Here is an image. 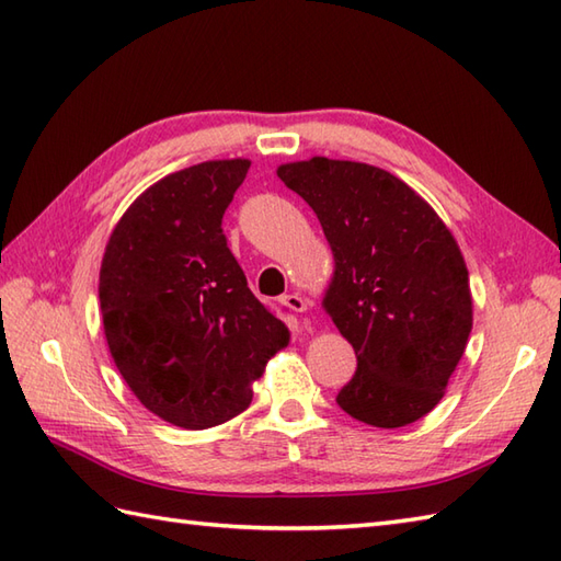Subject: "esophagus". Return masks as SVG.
I'll list each match as a JSON object with an SVG mask.
<instances>
[{
	"label": "esophagus",
	"mask_w": 561,
	"mask_h": 561,
	"mask_svg": "<svg viewBox=\"0 0 561 561\" xmlns=\"http://www.w3.org/2000/svg\"><path fill=\"white\" fill-rule=\"evenodd\" d=\"M282 304L289 308V311H294V313H306L308 311V301L304 299V296H299V294H284L282 296Z\"/></svg>",
	"instance_id": "34e87169"
}]
</instances>
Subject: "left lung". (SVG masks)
<instances>
[{
  "instance_id": "left-lung-1",
  "label": "left lung",
  "mask_w": 561,
  "mask_h": 561,
  "mask_svg": "<svg viewBox=\"0 0 561 561\" xmlns=\"http://www.w3.org/2000/svg\"><path fill=\"white\" fill-rule=\"evenodd\" d=\"M277 175L316 211L335 260L323 308L356 354L337 404L378 428L422 420L446 396L472 330L458 241L424 197L376 165L313 157Z\"/></svg>"
}]
</instances>
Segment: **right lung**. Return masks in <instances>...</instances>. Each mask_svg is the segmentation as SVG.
<instances>
[{"mask_svg": "<svg viewBox=\"0 0 561 561\" xmlns=\"http://www.w3.org/2000/svg\"><path fill=\"white\" fill-rule=\"evenodd\" d=\"M248 159L190 165L147 187L105 245L99 299L117 371L163 422L209 428L253 400L289 328L248 289L221 217Z\"/></svg>", "mask_w": 561, "mask_h": 561, "instance_id": "add662e5", "label": "right lung"}]
</instances>
